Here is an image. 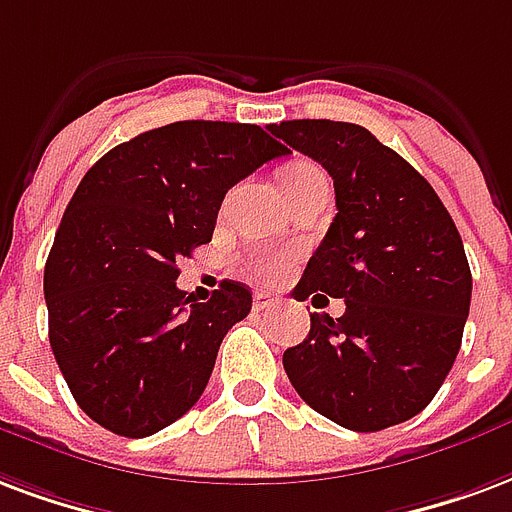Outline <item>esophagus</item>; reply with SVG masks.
<instances>
[{"label": "esophagus", "mask_w": 512, "mask_h": 512, "mask_svg": "<svg viewBox=\"0 0 512 512\" xmlns=\"http://www.w3.org/2000/svg\"><path fill=\"white\" fill-rule=\"evenodd\" d=\"M276 304H279V301H276L271 293H255V298H252V306H255V312L271 309V306H276Z\"/></svg>", "instance_id": "1"}]
</instances>
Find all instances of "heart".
<instances>
[{
	"instance_id": "obj_1",
	"label": "heart",
	"mask_w": 512,
	"mask_h": 512,
	"mask_svg": "<svg viewBox=\"0 0 512 512\" xmlns=\"http://www.w3.org/2000/svg\"><path fill=\"white\" fill-rule=\"evenodd\" d=\"M320 176H325V173L312 162H295V165L282 170L279 181H282V192H290V189L304 187V184L320 179ZM287 268H290V255L279 252V249H268V252H260V255L246 260V274L257 279V282H276V279H282L287 274Z\"/></svg>"
}]
</instances>
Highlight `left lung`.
Masks as SVG:
<instances>
[{"mask_svg": "<svg viewBox=\"0 0 512 512\" xmlns=\"http://www.w3.org/2000/svg\"><path fill=\"white\" fill-rule=\"evenodd\" d=\"M268 130L320 162L336 189V217L293 295L347 306L336 320L312 314L309 336L282 355L287 377L344 429L404 423L437 396L461 347L472 274L456 225L429 181L361 124Z\"/></svg>", "mask_w": 512, "mask_h": 512, "instance_id": "8db88e82", "label": "left lung"}]
</instances>
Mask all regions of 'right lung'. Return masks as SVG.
Listing matches in <instances>:
<instances>
[{
  "label": "right lung",
  "instance_id": "obj_1",
  "mask_svg": "<svg viewBox=\"0 0 512 512\" xmlns=\"http://www.w3.org/2000/svg\"><path fill=\"white\" fill-rule=\"evenodd\" d=\"M287 154L257 124L173 121L119 143L75 189L45 263L48 339L73 399L119 437H149L206 391L241 282L195 304L179 260L211 241L225 192Z\"/></svg>",
  "mask_w": 512,
  "mask_h": 512
}]
</instances>
